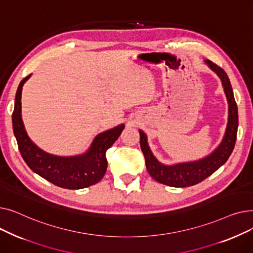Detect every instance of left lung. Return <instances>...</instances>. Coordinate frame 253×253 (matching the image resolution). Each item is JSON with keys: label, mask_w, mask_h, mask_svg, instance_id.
Wrapping results in <instances>:
<instances>
[{"label": "left lung", "mask_w": 253, "mask_h": 253, "mask_svg": "<svg viewBox=\"0 0 253 253\" xmlns=\"http://www.w3.org/2000/svg\"><path fill=\"white\" fill-rule=\"evenodd\" d=\"M204 62L219 78L229 104L228 125L223 138L218 144V147L211 154L200 159V160L166 165L161 163L154 156L148 143L147 134L139 129L140 147L145 158V166H147L150 175L158 182L169 185V187L185 188L201 182L212 173H214L220 166L228 161L236 143L238 130V108L234 98V93L229 77L221 68L213 62H211L210 60H205Z\"/></svg>", "instance_id": "left-lung-1"}]
</instances>
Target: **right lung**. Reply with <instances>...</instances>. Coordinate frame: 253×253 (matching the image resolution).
<instances>
[{
	"mask_svg": "<svg viewBox=\"0 0 253 253\" xmlns=\"http://www.w3.org/2000/svg\"><path fill=\"white\" fill-rule=\"evenodd\" d=\"M30 77L31 75L25 77L17 88L12 114L13 131L23 160L35 173L63 189L80 190L97 183L108 168L105 152L121 135L125 125H118L101 132L81 155L62 157L46 153L29 137L21 118L22 87Z\"/></svg>",
	"mask_w": 253,
	"mask_h": 253,
	"instance_id": "1",
	"label": "right lung"
}]
</instances>
